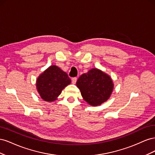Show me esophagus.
<instances>
[{
	"label": "esophagus",
	"mask_w": 155,
	"mask_h": 155,
	"mask_svg": "<svg viewBox=\"0 0 155 155\" xmlns=\"http://www.w3.org/2000/svg\"><path fill=\"white\" fill-rule=\"evenodd\" d=\"M77 79H78V78H76V77L72 78V83L73 84H76V83L77 81Z\"/></svg>",
	"instance_id": "obj_1"
}]
</instances>
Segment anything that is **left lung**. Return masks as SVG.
Segmentation results:
<instances>
[{"label": "left lung", "mask_w": 155, "mask_h": 155, "mask_svg": "<svg viewBox=\"0 0 155 155\" xmlns=\"http://www.w3.org/2000/svg\"><path fill=\"white\" fill-rule=\"evenodd\" d=\"M76 85L83 100L92 106L107 101L113 91L114 83L109 75L97 68H92L79 78Z\"/></svg>", "instance_id": "left-lung-1"}]
</instances>
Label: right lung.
<instances>
[{"instance_id": "obj_1", "label": "right lung", "mask_w": 155, "mask_h": 155, "mask_svg": "<svg viewBox=\"0 0 155 155\" xmlns=\"http://www.w3.org/2000/svg\"><path fill=\"white\" fill-rule=\"evenodd\" d=\"M70 83L71 79L66 72L56 65H51L37 78L36 88L42 99L52 102Z\"/></svg>"}]
</instances>
